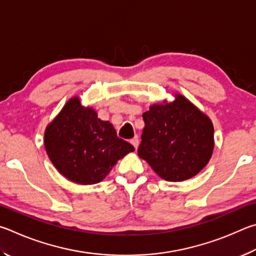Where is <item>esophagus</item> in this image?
<instances>
[{
	"label": "esophagus",
	"instance_id": "obj_1",
	"mask_svg": "<svg viewBox=\"0 0 256 256\" xmlns=\"http://www.w3.org/2000/svg\"><path fill=\"white\" fill-rule=\"evenodd\" d=\"M130 142L132 144V146L135 147V148L137 150L138 148V145H140V140H138V137L136 136V137H134L132 140H130Z\"/></svg>",
	"mask_w": 256,
	"mask_h": 256
}]
</instances>
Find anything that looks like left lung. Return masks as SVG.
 Segmentation results:
<instances>
[{"mask_svg":"<svg viewBox=\"0 0 256 256\" xmlns=\"http://www.w3.org/2000/svg\"><path fill=\"white\" fill-rule=\"evenodd\" d=\"M145 128L138 155L166 181L180 182L198 174L214 150V126L181 94L173 102L153 104L142 114Z\"/></svg>","mask_w":256,"mask_h":256,"instance_id":"8db88e82","label":"left lung"}]
</instances>
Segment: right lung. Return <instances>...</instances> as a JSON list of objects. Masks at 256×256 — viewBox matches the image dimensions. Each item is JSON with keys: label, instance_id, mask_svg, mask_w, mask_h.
<instances>
[{"label": "right lung", "instance_id": "1", "mask_svg": "<svg viewBox=\"0 0 256 256\" xmlns=\"http://www.w3.org/2000/svg\"><path fill=\"white\" fill-rule=\"evenodd\" d=\"M44 148L62 176L78 184L101 182L112 166L130 152L128 142L116 136L109 121L98 118L78 96L67 101L44 132Z\"/></svg>", "mask_w": 256, "mask_h": 256}]
</instances>
